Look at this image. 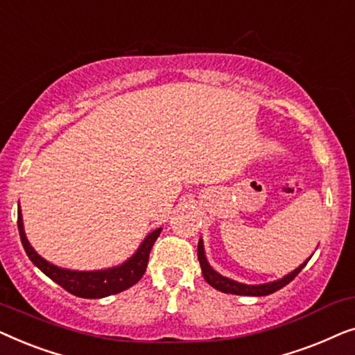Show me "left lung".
<instances>
[{
    "label": "left lung",
    "instance_id": "8db88e82",
    "mask_svg": "<svg viewBox=\"0 0 355 355\" xmlns=\"http://www.w3.org/2000/svg\"><path fill=\"white\" fill-rule=\"evenodd\" d=\"M197 255H198V261H200L202 266V273L203 278L213 288L221 291V293L226 294H236V295H268L273 294L276 291H279L281 288H284L286 284H289L295 276H297L305 265H307V260L305 263H302L299 268H295L293 273H289L288 276H284L283 279L275 281V283H268V284H259V286H249V284H242V283H236L230 278H225V276L218 275L215 270L208 265V261L205 259V252H203V244L202 241H198V249H197Z\"/></svg>",
    "mask_w": 355,
    "mask_h": 355
}]
</instances>
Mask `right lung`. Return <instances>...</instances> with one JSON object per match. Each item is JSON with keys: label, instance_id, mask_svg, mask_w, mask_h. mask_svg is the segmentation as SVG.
I'll use <instances>...</instances> for the list:
<instances>
[{"label": "right lung", "instance_id": "1", "mask_svg": "<svg viewBox=\"0 0 355 355\" xmlns=\"http://www.w3.org/2000/svg\"><path fill=\"white\" fill-rule=\"evenodd\" d=\"M17 227L24 250H26L28 259L32 260V263L38 266L48 278H51L56 284H60L62 289H66L67 293L84 299H100L111 294H118L121 291L128 289L130 286L137 283V281L144 276L145 268H147L150 250H152L155 241L158 239L159 232H162V227L150 232V234L145 237L142 245L139 247V250L134 254V257H130L125 263L116 266V268L103 271H71L51 265L50 261L42 259V257L32 249V245L28 244L26 237V232H24L21 208H19L17 211Z\"/></svg>", "mask_w": 355, "mask_h": 355}]
</instances>
